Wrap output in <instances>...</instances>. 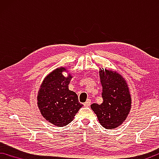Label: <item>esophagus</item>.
<instances>
[{"instance_id":"esophagus-1","label":"esophagus","mask_w":159,"mask_h":159,"mask_svg":"<svg viewBox=\"0 0 159 159\" xmlns=\"http://www.w3.org/2000/svg\"><path fill=\"white\" fill-rule=\"evenodd\" d=\"M90 105H91V100L90 99H87V101H86L84 103V105L85 107L90 106Z\"/></svg>"}]
</instances>
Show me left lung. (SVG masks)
<instances>
[{
    "mask_svg": "<svg viewBox=\"0 0 159 159\" xmlns=\"http://www.w3.org/2000/svg\"><path fill=\"white\" fill-rule=\"evenodd\" d=\"M100 78L102 87L101 105H91L98 121L106 129H115L123 123L130 112L131 98L123 77L112 70L101 69Z\"/></svg>",
    "mask_w": 159,
    "mask_h": 159,
    "instance_id": "1",
    "label": "left lung"
}]
</instances>
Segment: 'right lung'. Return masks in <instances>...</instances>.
I'll list each match as a JSON object with an SVG mask.
<instances>
[{
	"instance_id": "obj_1",
	"label": "right lung",
	"mask_w": 159,
	"mask_h": 159,
	"mask_svg": "<svg viewBox=\"0 0 159 159\" xmlns=\"http://www.w3.org/2000/svg\"><path fill=\"white\" fill-rule=\"evenodd\" d=\"M65 68L54 70L42 83L38 95V106L43 117L55 126L62 127L73 120L83 105L74 91L68 89L72 77H65Z\"/></svg>"
}]
</instances>
